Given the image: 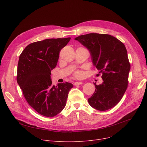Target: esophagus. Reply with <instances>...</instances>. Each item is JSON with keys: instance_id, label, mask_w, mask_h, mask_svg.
Masks as SVG:
<instances>
[{"instance_id": "1", "label": "esophagus", "mask_w": 147, "mask_h": 147, "mask_svg": "<svg viewBox=\"0 0 147 147\" xmlns=\"http://www.w3.org/2000/svg\"><path fill=\"white\" fill-rule=\"evenodd\" d=\"M83 84V82H76L74 83V85L75 86H77V85H80V84Z\"/></svg>"}]
</instances>
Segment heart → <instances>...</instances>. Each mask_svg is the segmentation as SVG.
I'll return each mask as SVG.
<instances>
[{
	"mask_svg": "<svg viewBox=\"0 0 147 147\" xmlns=\"http://www.w3.org/2000/svg\"><path fill=\"white\" fill-rule=\"evenodd\" d=\"M73 75L75 78H80L82 76V74L80 71H76L74 73Z\"/></svg>",
	"mask_w": 147,
	"mask_h": 147,
	"instance_id": "b5f03b06",
	"label": "heart"
}]
</instances>
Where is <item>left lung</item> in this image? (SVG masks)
Returning <instances> with one entry per match:
<instances>
[{
    "label": "left lung",
    "mask_w": 147,
    "mask_h": 147,
    "mask_svg": "<svg viewBox=\"0 0 147 147\" xmlns=\"http://www.w3.org/2000/svg\"><path fill=\"white\" fill-rule=\"evenodd\" d=\"M75 40L89 49L94 65L102 74L103 82L94 83L96 89L89 104L99 111L111 109L120 101L128 86L130 64L125 45L107 34L89 33Z\"/></svg>",
    "instance_id": "obj_1"
}]
</instances>
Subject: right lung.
I'll return each instance as SVG.
<instances>
[{
	"mask_svg": "<svg viewBox=\"0 0 147 147\" xmlns=\"http://www.w3.org/2000/svg\"><path fill=\"white\" fill-rule=\"evenodd\" d=\"M70 37L47 38L29 44L20 55L17 81L28 104L38 113L52 117L66 105L73 85L68 82L55 86L51 79L61 50Z\"/></svg>",
	"mask_w": 147,
	"mask_h": 147,
	"instance_id": "right-lung-1",
	"label": "right lung"
}]
</instances>
